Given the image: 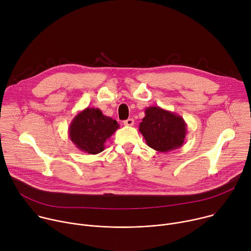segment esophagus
Masks as SVG:
<instances>
[{"mask_svg":"<svg viewBox=\"0 0 251 251\" xmlns=\"http://www.w3.org/2000/svg\"><path fill=\"white\" fill-rule=\"evenodd\" d=\"M124 125H125V126H133V125H134V119L129 118V119L125 120V121H124Z\"/></svg>","mask_w":251,"mask_h":251,"instance_id":"1","label":"esophagus"}]
</instances>
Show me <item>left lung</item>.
<instances>
[{
	"mask_svg": "<svg viewBox=\"0 0 251 251\" xmlns=\"http://www.w3.org/2000/svg\"><path fill=\"white\" fill-rule=\"evenodd\" d=\"M139 131L150 148L162 153L181 148L188 132L182 116L159 106L147 107Z\"/></svg>",
	"mask_w": 251,
	"mask_h": 251,
	"instance_id": "obj_1",
	"label": "left lung"
}]
</instances>
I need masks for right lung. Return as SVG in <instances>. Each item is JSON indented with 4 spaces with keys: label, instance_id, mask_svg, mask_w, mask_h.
<instances>
[{
    "label": "right lung",
    "instance_id": "add662e5",
    "mask_svg": "<svg viewBox=\"0 0 251 251\" xmlns=\"http://www.w3.org/2000/svg\"><path fill=\"white\" fill-rule=\"evenodd\" d=\"M118 128L116 120L105 116L98 108L87 107L71 121L68 134L77 149L95 155L104 150L106 140Z\"/></svg>",
    "mask_w": 251,
    "mask_h": 251
}]
</instances>
